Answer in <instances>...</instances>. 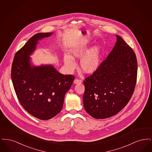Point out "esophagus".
Masks as SVG:
<instances>
[{
    "instance_id": "obj_1",
    "label": "esophagus",
    "mask_w": 152,
    "mask_h": 152,
    "mask_svg": "<svg viewBox=\"0 0 152 152\" xmlns=\"http://www.w3.org/2000/svg\"><path fill=\"white\" fill-rule=\"evenodd\" d=\"M73 83H74V84H80V83H81V80L77 79H75V80H74Z\"/></svg>"
}]
</instances>
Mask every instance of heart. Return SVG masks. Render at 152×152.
I'll use <instances>...</instances> for the list:
<instances>
[{
    "label": "heart",
    "mask_w": 152,
    "mask_h": 152,
    "mask_svg": "<svg viewBox=\"0 0 152 152\" xmlns=\"http://www.w3.org/2000/svg\"><path fill=\"white\" fill-rule=\"evenodd\" d=\"M90 47L87 44H76L73 45L69 50L70 55L64 56V62L65 66L70 71L76 67L75 58H80V68L86 74L95 72L100 65L101 61V47L96 45L89 50Z\"/></svg>",
    "instance_id": "heart-1"
}]
</instances>
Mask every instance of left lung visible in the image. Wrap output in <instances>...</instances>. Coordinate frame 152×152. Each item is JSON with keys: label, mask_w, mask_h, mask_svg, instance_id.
Returning <instances> with one entry per match:
<instances>
[{"label": "left lung", "mask_w": 152, "mask_h": 152, "mask_svg": "<svg viewBox=\"0 0 152 152\" xmlns=\"http://www.w3.org/2000/svg\"><path fill=\"white\" fill-rule=\"evenodd\" d=\"M116 37V44L107 58L84 81V108L97 119L109 118L121 110L130 100L136 86V54L121 37Z\"/></svg>", "instance_id": "1"}]
</instances>
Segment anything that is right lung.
Segmentation results:
<instances>
[{"instance_id": "1", "label": "right lung", "mask_w": 152, "mask_h": 152, "mask_svg": "<svg viewBox=\"0 0 152 152\" xmlns=\"http://www.w3.org/2000/svg\"><path fill=\"white\" fill-rule=\"evenodd\" d=\"M53 33H38L31 37L15 55L11 79L17 97L32 116L47 120L61 110L66 92L75 79L64 75L53 65L34 66L29 56L36 50L38 41Z\"/></svg>"}]
</instances>
